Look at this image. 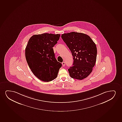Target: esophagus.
<instances>
[{"instance_id":"esophagus-1","label":"esophagus","mask_w":122,"mask_h":122,"mask_svg":"<svg viewBox=\"0 0 122 122\" xmlns=\"http://www.w3.org/2000/svg\"><path fill=\"white\" fill-rule=\"evenodd\" d=\"M62 66H65V62H62Z\"/></svg>"}]
</instances>
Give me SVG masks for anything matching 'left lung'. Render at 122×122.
<instances>
[{"label":"left lung","mask_w":122,"mask_h":122,"mask_svg":"<svg viewBox=\"0 0 122 122\" xmlns=\"http://www.w3.org/2000/svg\"><path fill=\"white\" fill-rule=\"evenodd\" d=\"M73 56V66L68 69L72 78L82 80L90 74L94 66L97 56L95 43L88 35L72 32L61 36Z\"/></svg>","instance_id":"8db88e82"}]
</instances>
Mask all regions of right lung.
Listing matches in <instances>:
<instances>
[{
  "label": "right lung",
  "instance_id": "right-lung-1",
  "mask_svg": "<svg viewBox=\"0 0 122 122\" xmlns=\"http://www.w3.org/2000/svg\"><path fill=\"white\" fill-rule=\"evenodd\" d=\"M60 34L45 33L30 37L25 49L27 63L34 75L41 81L48 82L57 76L62 64L57 62L53 49Z\"/></svg>",
  "mask_w": 122,
  "mask_h": 122
}]
</instances>
